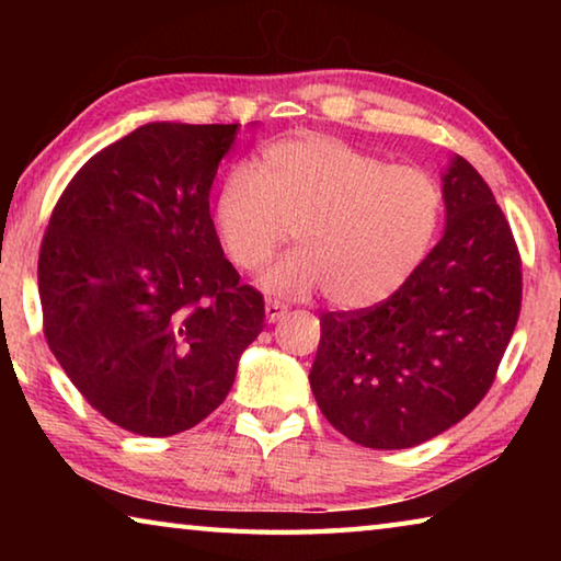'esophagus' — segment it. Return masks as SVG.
I'll return each instance as SVG.
<instances>
[{"label": "esophagus", "instance_id": "esophagus-1", "mask_svg": "<svg viewBox=\"0 0 561 561\" xmlns=\"http://www.w3.org/2000/svg\"><path fill=\"white\" fill-rule=\"evenodd\" d=\"M284 314H287V304H282L277 299H267V304H264V317H267L270 324L284 319Z\"/></svg>", "mask_w": 561, "mask_h": 561}]
</instances>
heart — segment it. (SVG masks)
<instances>
[{"label": "heart", "mask_w": 561, "mask_h": 561, "mask_svg": "<svg viewBox=\"0 0 561 561\" xmlns=\"http://www.w3.org/2000/svg\"><path fill=\"white\" fill-rule=\"evenodd\" d=\"M443 217L431 173L321 133L277 140L254 170L237 168L215 201V232L242 272H257L289 240L299 252L264 274L284 297L319 289L341 309H366L403 287L428 257Z\"/></svg>", "instance_id": "heart-1"}]
</instances>
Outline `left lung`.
Masks as SVG:
<instances>
[{
    "instance_id": "obj_1",
    "label": "left lung",
    "mask_w": 561,
    "mask_h": 561,
    "mask_svg": "<svg viewBox=\"0 0 561 561\" xmlns=\"http://www.w3.org/2000/svg\"><path fill=\"white\" fill-rule=\"evenodd\" d=\"M440 180L445 232L413 277L378 307L319 317L311 393L364 448H413L460 423L517 324L522 264L495 195L460 156Z\"/></svg>"
}]
</instances>
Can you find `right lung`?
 Masks as SVG:
<instances>
[{"label":"right lung","mask_w":561,"mask_h":561,"mask_svg":"<svg viewBox=\"0 0 561 561\" xmlns=\"http://www.w3.org/2000/svg\"><path fill=\"white\" fill-rule=\"evenodd\" d=\"M240 123H146L73 175L39 252L44 336L81 396L130 433L205 421L264 329L210 217Z\"/></svg>","instance_id":"right-lung-1"}]
</instances>
